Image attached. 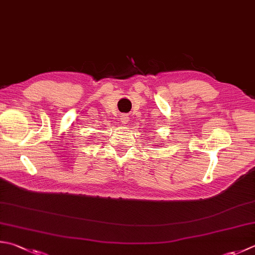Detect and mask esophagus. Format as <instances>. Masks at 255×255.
<instances>
[{
	"label": "esophagus",
	"mask_w": 255,
	"mask_h": 255,
	"mask_svg": "<svg viewBox=\"0 0 255 255\" xmlns=\"http://www.w3.org/2000/svg\"><path fill=\"white\" fill-rule=\"evenodd\" d=\"M120 120H121L122 124H128V121H129V118H128V114H122L121 117H120Z\"/></svg>",
	"instance_id": "1"
}]
</instances>
